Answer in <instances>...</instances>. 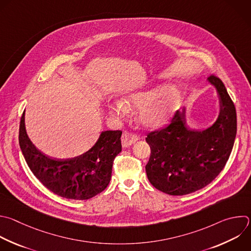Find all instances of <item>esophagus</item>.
<instances>
[{
    "label": "esophagus",
    "instance_id": "obj_1",
    "mask_svg": "<svg viewBox=\"0 0 251 251\" xmlns=\"http://www.w3.org/2000/svg\"><path fill=\"white\" fill-rule=\"evenodd\" d=\"M139 140V137L136 134L124 131L121 137V142H122V146L123 148H127L129 146H131L132 144H134L136 141Z\"/></svg>",
    "mask_w": 251,
    "mask_h": 251
}]
</instances>
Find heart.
<instances>
[{"label": "heart", "mask_w": 251, "mask_h": 251, "mask_svg": "<svg viewBox=\"0 0 251 251\" xmlns=\"http://www.w3.org/2000/svg\"><path fill=\"white\" fill-rule=\"evenodd\" d=\"M181 99L180 92L175 87L153 88L149 91L135 92L124 97L123 100L107 103L109 114L115 118H125L129 110L141 108L139 120L146 126L157 127L168 121L177 108Z\"/></svg>", "instance_id": "1"}]
</instances>
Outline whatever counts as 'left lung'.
Returning a JSON list of instances; mask_svg holds the SVG:
<instances>
[{"instance_id": "1", "label": "left lung", "mask_w": 251, "mask_h": 251, "mask_svg": "<svg viewBox=\"0 0 251 251\" xmlns=\"http://www.w3.org/2000/svg\"><path fill=\"white\" fill-rule=\"evenodd\" d=\"M220 112L213 125L204 130L190 129L186 108L177 110L171 124L148 134L151 156L146 165L149 181L170 195L193 193L211 183L223 171L236 135V112L223 81L210 75Z\"/></svg>"}]
</instances>
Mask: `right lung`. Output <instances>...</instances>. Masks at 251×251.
I'll use <instances>...</instances> for the list:
<instances>
[{
    "mask_svg": "<svg viewBox=\"0 0 251 251\" xmlns=\"http://www.w3.org/2000/svg\"><path fill=\"white\" fill-rule=\"evenodd\" d=\"M121 135L119 130L103 131L87 152L67 159L53 158L37 150L28 138L24 112L19 141L30 171L47 189L67 199L87 200L109 184L113 160L122 149Z\"/></svg>",
    "mask_w": 251,
    "mask_h": 251,
    "instance_id": "1",
    "label": "right lung"
}]
</instances>
